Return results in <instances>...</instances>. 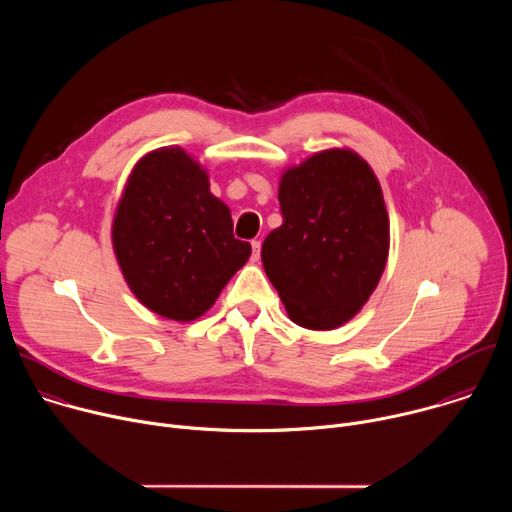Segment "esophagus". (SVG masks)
Here are the masks:
<instances>
[{
  "label": "esophagus",
  "mask_w": 512,
  "mask_h": 512,
  "mask_svg": "<svg viewBox=\"0 0 512 512\" xmlns=\"http://www.w3.org/2000/svg\"><path fill=\"white\" fill-rule=\"evenodd\" d=\"M251 247H253L251 259H253V261H259V257H261V241H251Z\"/></svg>",
  "instance_id": "34e87169"
}]
</instances>
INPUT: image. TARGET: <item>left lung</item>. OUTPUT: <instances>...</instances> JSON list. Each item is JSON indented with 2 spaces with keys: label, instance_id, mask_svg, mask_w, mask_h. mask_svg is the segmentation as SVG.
I'll list each match as a JSON object with an SVG mask.
<instances>
[{
  "label": "left lung",
  "instance_id": "left-lung-1",
  "mask_svg": "<svg viewBox=\"0 0 512 512\" xmlns=\"http://www.w3.org/2000/svg\"><path fill=\"white\" fill-rule=\"evenodd\" d=\"M283 225L261 247L263 269L291 322L334 330L375 291L389 257L381 184L352 150H324L279 182Z\"/></svg>",
  "mask_w": 512,
  "mask_h": 512
}]
</instances>
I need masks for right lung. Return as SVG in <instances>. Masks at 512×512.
Instances as JSON below:
<instances>
[{
	"instance_id": "obj_1",
	"label": "right lung",
	"mask_w": 512,
	"mask_h": 512,
	"mask_svg": "<svg viewBox=\"0 0 512 512\" xmlns=\"http://www.w3.org/2000/svg\"><path fill=\"white\" fill-rule=\"evenodd\" d=\"M121 273L135 298L176 322L200 318L247 263L225 202L182 148L145 154L131 170L111 229Z\"/></svg>"
}]
</instances>
